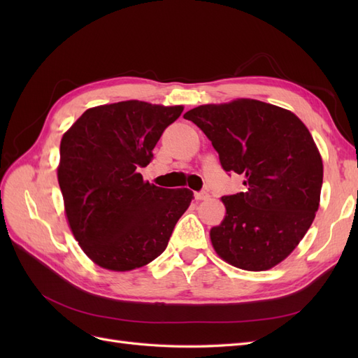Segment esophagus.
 Listing matches in <instances>:
<instances>
[{"mask_svg":"<svg viewBox=\"0 0 358 358\" xmlns=\"http://www.w3.org/2000/svg\"><path fill=\"white\" fill-rule=\"evenodd\" d=\"M209 192H206V191H200V192H196V199L197 200H200V201H203V200H209Z\"/></svg>","mask_w":358,"mask_h":358,"instance_id":"1","label":"esophagus"}]
</instances>
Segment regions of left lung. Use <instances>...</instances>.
Returning <instances> with one entry per match:
<instances>
[{
	"label": "left lung",
	"instance_id": "left-lung-1",
	"mask_svg": "<svg viewBox=\"0 0 358 358\" xmlns=\"http://www.w3.org/2000/svg\"><path fill=\"white\" fill-rule=\"evenodd\" d=\"M183 117L208 136L225 171L245 178L243 192L221 199L225 216L210 230L215 252L249 272L284 262L320 208L322 158L306 125L252 99L203 104Z\"/></svg>",
	"mask_w": 358,
	"mask_h": 358
}]
</instances>
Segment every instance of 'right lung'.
Wrapping results in <instances>:
<instances>
[{
  "mask_svg": "<svg viewBox=\"0 0 358 358\" xmlns=\"http://www.w3.org/2000/svg\"><path fill=\"white\" fill-rule=\"evenodd\" d=\"M183 106L129 100L91 107L61 138L58 182L74 239L113 272L143 267L162 254L194 199L138 173Z\"/></svg>",
  "mask_w": 358,
  "mask_h": 358,
  "instance_id": "add662e5",
  "label": "right lung"
}]
</instances>
